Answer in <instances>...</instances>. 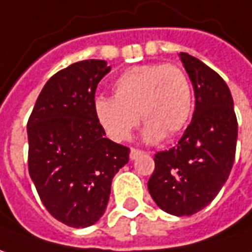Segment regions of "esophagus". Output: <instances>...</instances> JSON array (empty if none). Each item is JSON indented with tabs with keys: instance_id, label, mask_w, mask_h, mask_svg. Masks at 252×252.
Returning <instances> with one entry per match:
<instances>
[{
	"instance_id": "1",
	"label": "esophagus",
	"mask_w": 252,
	"mask_h": 252,
	"mask_svg": "<svg viewBox=\"0 0 252 252\" xmlns=\"http://www.w3.org/2000/svg\"><path fill=\"white\" fill-rule=\"evenodd\" d=\"M145 152H142L139 149H135L132 148L131 149V153H129V157H131V160H135V158H138L140 155H143Z\"/></svg>"
}]
</instances>
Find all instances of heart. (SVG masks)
Segmentation results:
<instances>
[{"label":"heart","instance_id":"1","mask_svg":"<svg viewBox=\"0 0 252 252\" xmlns=\"http://www.w3.org/2000/svg\"><path fill=\"white\" fill-rule=\"evenodd\" d=\"M114 96H97L99 124L116 142L129 139L140 119L143 136L158 142L182 131L190 119L193 90L188 74L175 64L150 63L126 70L114 81Z\"/></svg>","mask_w":252,"mask_h":252}]
</instances>
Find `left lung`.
I'll return each instance as SVG.
<instances>
[{"mask_svg": "<svg viewBox=\"0 0 252 252\" xmlns=\"http://www.w3.org/2000/svg\"><path fill=\"white\" fill-rule=\"evenodd\" d=\"M194 88L196 107L176 146L155 155L148 189L162 211L189 217L220 193L233 167L237 119L223 78L197 58L181 52Z\"/></svg>", "mask_w": 252, "mask_h": 252, "instance_id": "1", "label": "left lung"}]
</instances>
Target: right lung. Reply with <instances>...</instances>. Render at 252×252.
Returning <instances> with one entry per match:
<instances>
[{
    "mask_svg": "<svg viewBox=\"0 0 252 252\" xmlns=\"http://www.w3.org/2000/svg\"><path fill=\"white\" fill-rule=\"evenodd\" d=\"M104 61L70 64L48 80L27 121L29 174L48 212L71 227L94 225L104 214L113 176L129 149L106 138L94 110Z\"/></svg>",
    "mask_w": 252,
    "mask_h": 252,
    "instance_id": "add662e5",
    "label": "right lung"
}]
</instances>
